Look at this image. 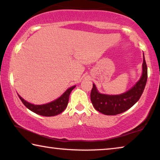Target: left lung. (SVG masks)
<instances>
[{
	"mask_svg": "<svg viewBox=\"0 0 160 160\" xmlns=\"http://www.w3.org/2000/svg\"><path fill=\"white\" fill-rule=\"evenodd\" d=\"M148 79V67L143 55L142 75L131 90L118 95H108L97 91L93 84L90 99L97 111L106 115H116L126 112L138 101L144 91Z\"/></svg>",
	"mask_w": 160,
	"mask_h": 160,
	"instance_id": "left-lung-1",
	"label": "left lung"
}]
</instances>
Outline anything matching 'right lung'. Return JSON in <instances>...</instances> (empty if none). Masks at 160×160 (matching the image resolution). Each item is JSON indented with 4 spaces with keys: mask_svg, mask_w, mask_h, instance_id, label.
Wrapping results in <instances>:
<instances>
[{
    "mask_svg": "<svg viewBox=\"0 0 160 160\" xmlns=\"http://www.w3.org/2000/svg\"><path fill=\"white\" fill-rule=\"evenodd\" d=\"M75 88V86L71 87V88L68 89L63 94V95H61L58 99L43 105H34L30 104V103L26 102L25 99L22 98L19 94L18 97H20L23 104L27 108H28L29 110H31L32 112L44 116H53L59 114L66 109L68 103L70 94Z\"/></svg>",
    "mask_w": 160,
    "mask_h": 160,
    "instance_id": "1",
    "label": "right lung"
}]
</instances>
